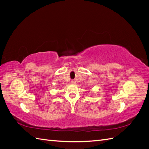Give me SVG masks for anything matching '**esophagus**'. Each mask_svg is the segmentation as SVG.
<instances>
[{"label": "esophagus", "instance_id": "esophagus-1", "mask_svg": "<svg viewBox=\"0 0 149 149\" xmlns=\"http://www.w3.org/2000/svg\"><path fill=\"white\" fill-rule=\"evenodd\" d=\"M76 83V81H74V80H72V81H71V84H75Z\"/></svg>", "mask_w": 149, "mask_h": 149}]
</instances>
